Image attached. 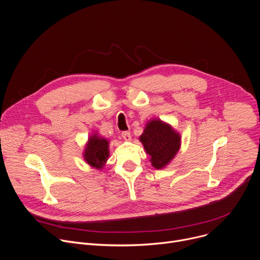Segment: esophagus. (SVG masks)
I'll return each mask as SVG.
<instances>
[{"mask_svg": "<svg viewBox=\"0 0 260 260\" xmlns=\"http://www.w3.org/2000/svg\"><path fill=\"white\" fill-rule=\"evenodd\" d=\"M121 137L126 140V141H129L132 139V136H131V133L128 131H124L121 133Z\"/></svg>", "mask_w": 260, "mask_h": 260, "instance_id": "1", "label": "esophagus"}]
</instances>
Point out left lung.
<instances>
[{
    "label": "left lung",
    "instance_id": "8db88e82",
    "mask_svg": "<svg viewBox=\"0 0 260 260\" xmlns=\"http://www.w3.org/2000/svg\"><path fill=\"white\" fill-rule=\"evenodd\" d=\"M146 152L151 156L152 166L161 169L175 156L180 147V136L169 124L160 120H151L141 135Z\"/></svg>",
    "mask_w": 260,
    "mask_h": 260
}]
</instances>
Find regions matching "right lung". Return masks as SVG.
Masks as SVG:
<instances>
[{"instance_id":"1","label":"right lung","mask_w":260,"mask_h":260,"mask_svg":"<svg viewBox=\"0 0 260 260\" xmlns=\"http://www.w3.org/2000/svg\"><path fill=\"white\" fill-rule=\"evenodd\" d=\"M109 142L98 135L90 137L84 156L85 160L92 167L101 169L109 157Z\"/></svg>"}]
</instances>
